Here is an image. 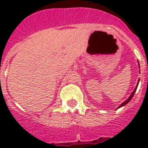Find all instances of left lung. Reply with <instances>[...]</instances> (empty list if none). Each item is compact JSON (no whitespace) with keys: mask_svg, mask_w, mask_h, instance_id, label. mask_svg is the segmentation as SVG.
Returning a JSON list of instances; mask_svg holds the SVG:
<instances>
[{"mask_svg":"<svg viewBox=\"0 0 148 148\" xmlns=\"http://www.w3.org/2000/svg\"><path fill=\"white\" fill-rule=\"evenodd\" d=\"M138 64H139V63H138ZM139 68H140V65H139ZM139 81H140V79H139V80H138V84H137V86H136V88H134V90H133V92L131 93V95H130V97H129L127 99L126 101H124V102H123V103H122L121 104V105H119V107H118V108H117V109H118V108H121V107H123V106L126 105L127 103H129V102H130V101H131V99H132V97H134V93L136 92V90H137V88H138V84H139Z\"/></svg>","mask_w":148,"mask_h":148,"instance_id":"1","label":"left lung"}]
</instances>
